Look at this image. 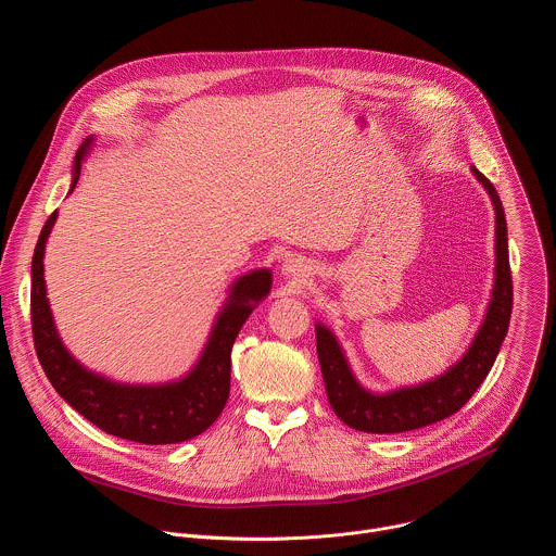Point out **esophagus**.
<instances>
[{"instance_id":"esophagus-1","label":"esophagus","mask_w":556,"mask_h":556,"mask_svg":"<svg viewBox=\"0 0 556 556\" xmlns=\"http://www.w3.org/2000/svg\"><path fill=\"white\" fill-rule=\"evenodd\" d=\"M286 270H290V273H299V270H301V268H299V266H296V264H290V266H288V268H286Z\"/></svg>"}]
</instances>
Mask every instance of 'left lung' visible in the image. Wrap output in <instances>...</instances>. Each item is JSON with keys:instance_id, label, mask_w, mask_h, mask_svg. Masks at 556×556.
Returning a JSON list of instances; mask_svg holds the SVG:
<instances>
[{"instance_id": "left-lung-1", "label": "left lung", "mask_w": 556, "mask_h": 556, "mask_svg": "<svg viewBox=\"0 0 556 556\" xmlns=\"http://www.w3.org/2000/svg\"><path fill=\"white\" fill-rule=\"evenodd\" d=\"M470 172L482 182L495 208V283L484 321L457 363L431 380L376 393L356 380L334 332L324 324L314 326L328 401L334 414L356 431L403 433L453 416L478 391L500 354L513 312L506 215L491 180L475 167Z\"/></svg>"}]
</instances>
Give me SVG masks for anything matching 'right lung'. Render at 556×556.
I'll return each mask as SVG.
<instances>
[{"instance_id":"add662e5","label":"right lung","mask_w":556,"mask_h":556,"mask_svg":"<svg viewBox=\"0 0 556 556\" xmlns=\"http://www.w3.org/2000/svg\"><path fill=\"white\" fill-rule=\"evenodd\" d=\"M90 144L92 138L76 151L70 193L81 176V163ZM54 222L56 211L43 224L35 247L30 314L35 350L56 393L92 425L123 440L140 444H176L206 431L228 401L232 343L257 303L268 296L273 273L260 268L232 281L208 341L189 374L161 384L116 382L78 363L56 332L43 279V253Z\"/></svg>"}]
</instances>
